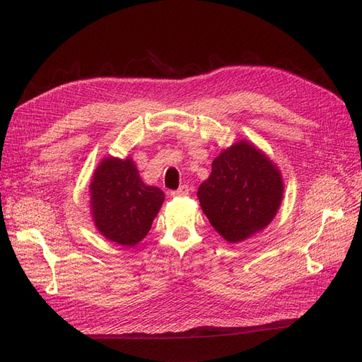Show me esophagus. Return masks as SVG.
Masks as SVG:
<instances>
[{
	"mask_svg": "<svg viewBox=\"0 0 362 362\" xmlns=\"http://www.w3.org/2000/svg\"><path fill=\"white\" fill-rule=\"evenodd\" d=\"M188 194H189V188L187 187V185H182L179 189H175V191L171 192V196L173 197H185V196H188Z\"/></svg>",
	"mask_w": 362,
	"mask_h": 362,
	"instance_id": "esophagus-1",
	"label": "esophagus"
}]
</instances>
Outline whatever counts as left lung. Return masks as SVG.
<instances>
[{
	"mask_svg": "<svg viewBox=\"0 0 362 362\" xmlns=\"http://www.w3.org/2000/svg\"><path fill=\"white\" fill-rule=\"evenodd\" d=\"M197 197L209 223L229 243L264 229L283 199V180L272 160L246 141L221 151Z\"/></svg>",
	"mask_w": 362,
	"mask_h": 362,
	"instance_id": "1",
	"label": "left lung"
}]
</instances>
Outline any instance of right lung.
I'll list each match as a JSON object with an SVG mask.
<instances>
[{"label":"right lung","instance_id":"right-lung-1","mask_svg":"<svg viewBox=\"0 0 362 362\" xmlns=\"http://www.w3.org/2000/svg\"><path fill=\"white\" fill-rule=\"evenodd\" d=\"M91 216L99 233L122 246H134L151 229L163 192L148 187L132 159L105 157L90 183Z\"/></svg>","mask_w":362,"mask_h":362}]
</instances>
